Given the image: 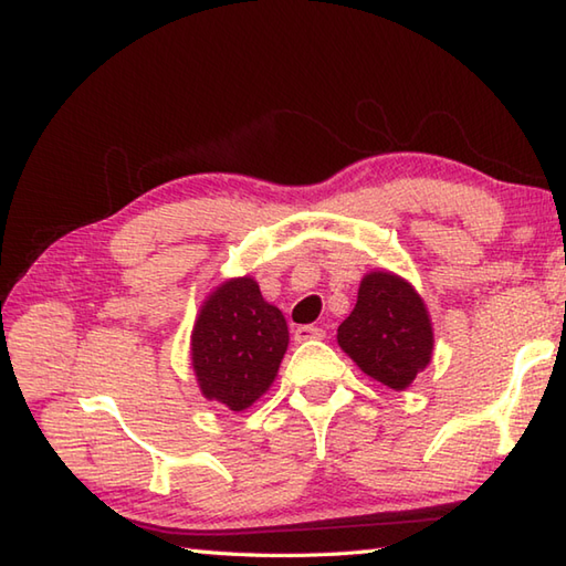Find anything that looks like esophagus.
<instances>
[{"instance_id":"obj_1","label":"esophagus","mask_w":566,"mask_h":566,"mask_svg":"<svg viewBox=\"0 0 566 566\" xmlns=\"http://www.w3.org/2000/svg\"><path fill=\"white\" fill-rule=\"evenodd\" d=\"M323 335H326V331H323V328H316V326H298V328L294 331V340H296V343L321 340Z\"/></svg>"}]
</instances>
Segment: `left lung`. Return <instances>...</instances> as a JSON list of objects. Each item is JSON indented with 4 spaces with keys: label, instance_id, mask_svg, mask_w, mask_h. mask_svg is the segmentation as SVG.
Instances as JSON below:
<instances>
[{
    "label": "left lung",
    "instance_id": "left-lung-1",
    "mask_svg": "<svg viewBox=\"0 0 566 566\" xmlns=\"http://www.w3.org/2000/svg\"><path fill=\"white\" fill-rule=\"evenodd\" d=\"M340 350L375 379L403 391L432 359L430 311L401 274L371 270L363 276L357 304L338 328Z\"/></svg>",
    "mask_w": 566,
    "mask_h": 566
}]
</instances>
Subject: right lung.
Wrapping results in <instances>:
<instances>
[{"instance_id":"add662e5","label":"right lung","mask_w":566,"mask_h":566,"mask_svg":"<svg viewBox=\"0 0 566 566\" xmlns=\"http://www.w3.org/2000/svg\"><path fill=\"white\" fill-rule=\"evenodd\" d=\"M286 347V318L264 302L260 284L250 274L223 280L201 302L189 338L201 396L233 413L245 411L270 391Z\"/></svg>"}]
</instances>
